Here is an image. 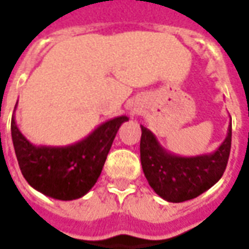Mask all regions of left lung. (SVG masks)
<instances>
[{
    "label": "left lung",
    "mask_w": 249,
    "mask_h": 249,
    "mask_svg": "<svg viewBox=\"0 0 249 249\" xmlns=\"http://www.w3.org/2000/svg\"><path fill=\"white\" fill-rule=\"evenodd\" d=\"M141 128V163L144 177L163 200L182 202L196 198L223 177L231 151L232 123L216 151L196 157L172 154L162 147L150 130L143 126Z\"/></svg>",
    "instance_id": "obj_1"
}]
</instances>
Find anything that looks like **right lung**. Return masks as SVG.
Instances as JSON below:
<instances>
[{
    "instance_id": "add662e5",
    "label": "right lung",
    "mask_w": 249,
    "mask_h": 249,
    "mask_svg": "<svg viewBox=\"0 0 249 249\" xmlns=\"http://www.w3.org/2000/svg\"><path fill=\"white\" fill-rule=\"evenodd\" d=\"M127 121V116H116L68 146H35L18 130L13 114L10 130L22 176L33 189L51 198H80L96 184L116 133Z\"/></svg>"
}]
</instances>
